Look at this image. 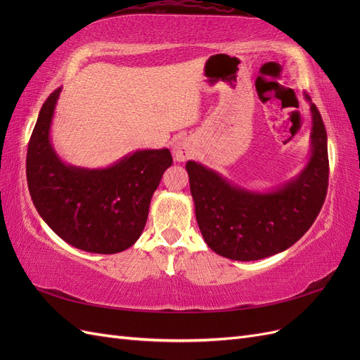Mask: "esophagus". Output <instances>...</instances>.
I'll return each instance as SVG.
<instances>
[{"label": "esophagus", "instance_id": "34e87169", "mask_svg": "<svg viewBox=\"0 0 360 360\" xmlns=\"http://www.w3.org/2000/svg\"><path fill=\"white\" fill-rule=\"evenodd\" d=\"M172 155H174V159H176L177 162H184V160L191 159L193 156V146L191 141L186 138L179 139L172 147Z\"/></svg>", "mask_w": 360, "mask_h": 360}]
</instances>
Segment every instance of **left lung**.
Instances as JSON below:
<instances>
[{
	"label": "left lung",
	"mask_w": 360,
	"mask_h": 360,
	"mask_svg": "<svg viewBox=\"0 0 360 360\" xmlns=\"http://www.w3.org/2000/svg\"><path fill=\"white\" fill-rule=\"evenodd\" d=\"M311 105V158L296 179L271 192H250L221 174L189 160L191 193L205 243L225 258L255 261L288 249L307 233L321 210L329 184L328 134Z\"/></svg>",
	"instance_id": "8db88e82"
}]
</instances>
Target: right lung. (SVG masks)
Wrapping results in <instances>:
<instances>
[{
	"mask_svg": "<svg viewBox=\"0 0 360 360\" xmlns=\"http://www.w3.org/2000/svg\"><path fill=\"white\" fill-rule=\"evenodd\" d=\"M61 89L39 112L27 151V181L41 219L64 242L93 254H117L143 233L151 197L171 167L168 148L138 150L103 169L66 165L49 138Z\"/></svg>",
	"mask_w": 360,
	"mask_h": 360,
	"instance_id": "obj_1",
	"label": "right lung"
}]
</instances>
